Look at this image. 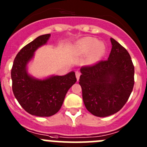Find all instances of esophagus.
Wrapping results in <instances>:
<instances>
[{
  "label": "esophagus",
  "instance_id": "esophagus-1",
  "mask_svg": "<svg viewBox=\"0 0 147 147\" xmlns=\"http://www.w3.org/2000/svg\"><path fill=\"white\" fill-rule=\"evenodd\" d=\"M75 75H76V78L77 80H79V78H80V73L79 72H75Z\"/></svg>",
  "mask_w": 147,
  "mask_h": 147
}]
</instances>
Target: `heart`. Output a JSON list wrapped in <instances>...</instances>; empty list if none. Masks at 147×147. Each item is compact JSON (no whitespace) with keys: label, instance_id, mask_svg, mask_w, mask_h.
<instances>
[{"label":"heart","instance_id":"b5f03b06","mask_svg":"<svg viewBox=\"0 0 147 147\" xmlns=\"http://www.w3.org/2000/svg\"><path fill=\"white\" fill-rule=\"evenodd\" d=\"M77 53L80 55H87L88 64H93L100 61L105 51V47L103 43L98 42L96 39L85 37L77 42Z\"/></svg>","mask_w":147,"mask_h":147}]
</instances>
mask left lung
Returning <instances> with one entry per match:
<instances>
[{"label":"left lung","instance_id":"obj_1","mask_svg":"<svg viewBox=\"0 0 147 147\" xmlns=\"http://www.w3.org/2000/svg\"><path fill=\"white\" fill-rule=\"evenodd\" d=\"M111 42L108 60L80 69L79 84L84 105L90 113L99 117L120 111L134 86V66L129 53L113 38Z\"/></svg>","mask_w":147,"mask_h":147}]
</instances>
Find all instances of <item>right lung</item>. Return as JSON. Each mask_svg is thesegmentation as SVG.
Here are the masks:
<instances>
[{
  "label": "right lung",
  "instance_id": "right-lung-1",
  "mask_svg": "<svg viewBox=\"0 0 147 147\" xmlns=\"http://www.w3.org/2000/svg\"><path fill=\"white\" fill-rule=\"evenodd\" d=\"M51 34L38 36L16 55L11 69L12 90L22 108L31 115L51 116L60 110L68 90L77 81L75 72L65 75L36 78L28 72V64L36 51L47 44Z\"/></svg>",
  "mask_w": 147,
  "mask_h": 147
}]
</instances>
